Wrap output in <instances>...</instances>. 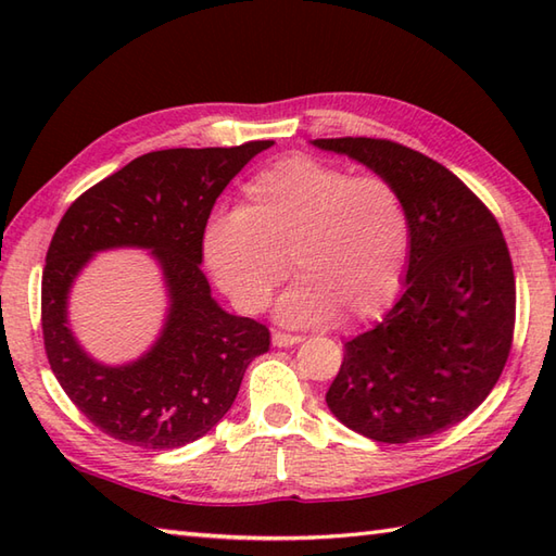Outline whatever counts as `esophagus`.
<instances>
[{
  "label": "esophagus",
  "instance_id": "obj_1",
  "mask_svg": "<svg viewBox=\"0 0 556 556\" xmlns=\"http://www.w3.org/2000/svg\"><path fill=\"white\" fill-rule=\"evenodd\" d=\"M299 341H303V337L301 334H287V332H275L271 334V344L275 346H293V344H299Z\"/></svg>",
  "mask_w": 556,
  "mask_h": 556
}]
</instances>
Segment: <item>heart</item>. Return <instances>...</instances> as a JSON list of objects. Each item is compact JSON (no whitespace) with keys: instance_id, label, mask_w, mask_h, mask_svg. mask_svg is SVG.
<instances>
[{"instance_id":"obj_1","label":"heart","mask_w":556,"mask_h":556,"mask_svg":"<svg viewBox=\"0 0 556 556\" xmlns=\"http://www.w3.org/2000/svg\"><path fill=\"white\" fill-rule=\"evenodd\" d=\"M243 195L203 236L207 267L236 308L263 311L289 265L301 277L279 303L289 325L337 315L358 325L392 308L410 255V215L392 181L291 155L255 174Z\"/></svg>"}]
</instances>
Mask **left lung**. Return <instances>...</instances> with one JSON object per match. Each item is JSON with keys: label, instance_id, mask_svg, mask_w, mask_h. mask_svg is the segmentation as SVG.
Returning a JSON list of instances; mask_svg holds the SVG:
<instances>
[{"label": "left lung", "instance_id": "left-lung-1", "mask_svg": "<svg viewBox=\"0 0 556 556\" xmlns=\"http://www.w3.org/2000/svg\"><path fill=\"white\" fill-rule=\"evenodd\" d=\"M392 181L410 215L406 287L394 308L344 344L327 406L375 442L406 444L468 418L509 358L516 279L488 205L418 150L384 138H317Z\"/></svg>", "mask_w": 556, "mask_h": 556}]
</instances>
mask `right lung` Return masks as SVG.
<instances>
[{
	"label": "right lung",
	"mask_w": 556,
	"mask_h": 556,
	"mask_svg": "<svg viewBox=\"0 0 556 556\" xmlns=\"http://www.w3.org/2000/svg\"><path fill=\"white\" fill-rule=\"evenodd\" d=\"M172 148L128 162L64 212L42 269V339L54 377L104 434L140 448H176L207 434L233 404L269 329L222 311L200 269L212 205L257 152ZM148 247L165 271L170 315L143 359L110 369L92 362L65 323L67 289L98 250Z\"/></svg>",
	"instance_id": "right-lung-1"
}]
</instances>
